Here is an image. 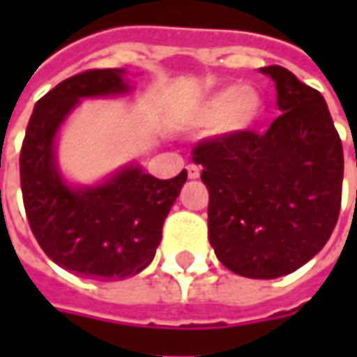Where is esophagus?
<instances>
[{
	"label": "esophagus",
	"mask_w": 357,
	"mask_h": 357,
	"mask_svg": "<svg viewBox=\"0 0 357 357\" xmlns=\"http://www.w3.org/2000/svg\"><path fill=\"white\" fill-rule=\"evenodd\" d=\"M186 172H188V178H199L200 176V169L197 165H188V167H186Z\"/></svg>",
	"instance_id": "obj_1"
}]
</instances>
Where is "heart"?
<instances>
[{"instance_id": "heart-1", "label": "heart", "mask_w": 357, "mask_h": 357, "mask_svg": "<svg viewBox=\"0 0 357 357\" xmlns=\"http://www.w3.org/2000/svg\"><path fill=\"white\" fill-rule=\"evenodd\" d=\"M266 101L252 85H230L206 95L190 115V125L232 139L254 130L264 117Z\"/></svg>"}]
</instances>
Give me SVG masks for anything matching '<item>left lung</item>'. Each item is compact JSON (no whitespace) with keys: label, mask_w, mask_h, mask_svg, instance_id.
<instances>
[{"label":"left lung","mask_w":357,"mask_h":357,"mask_svg":"<svg viewBox=\"0 0 357 357\" xmlns=\"http://www.w3.org/2000/svg\"><path fill=\"white\" fill-rule=\"evenodd\" d=\"M282 115L264 135L218 137L195 149L208 188V240L234 274L280 278L304 266L336 227L344 153L328 105L280 65L260 67Z\"/></svg>","instance_id":"8db88e82"}]
</instances>
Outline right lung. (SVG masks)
<instances>
[{"label":"right lung","mask_w":357,"mask_h":357,"mask_svg":"<svg viewBox=\"0 0 357 357\" xmlns=\"http://www.w3.org/2000/svg\"><path fill=\"white\" fill-rule=\"evenodd\" d=\"M132 89L125 69L65 79L37 101L21 146V192L35 238L55 264L93 280H123L153 262L162 222L186 183V171L160 181L139 162L93 185L73 183L61 171L59 135L81 101Z\"/></svg>","instance_id":"obj_1"}]
</instances>
